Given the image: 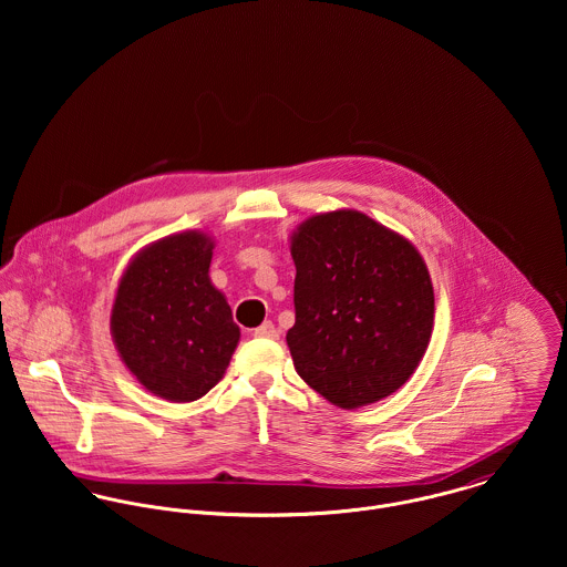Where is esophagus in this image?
<instances>
[{"instance_id": "1", "label": "esophagus", "mask_w": 567, "mask_h": 567, "mask_svg": "<svg viewBox=\"0 0 567 567\" xmlns=\"http://www.w3.org/2000/svg\"><path fill=\"white\" fill-rule=\"evenodd\" d=\"M255 336H257V338H277V327L270 323V321H266V323L259 324V327L255 329Z\"/></svg>"}]
</instances>
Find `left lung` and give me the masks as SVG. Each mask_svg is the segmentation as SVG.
Segmentation results:
<instances>
[{
  "label": "left lung",
  "mask_w": 567,
  "mask_h": 567,
  "mask_svg": "<svg viewBox=\"0 0 567 567\" xmlns=\"http://www.w3.org/2000/svg\"><path fill=\"white\" fill-rule=\"evenodd\" d=\"M301 380L353 410L402 389L434 327V290L414 244L355 209L310 216L290 236Z\"/></svg>",
  "instance_id": "left-lung-1"
}]
</instances>
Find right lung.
I'll list each match as a JSON object with an SVG mask.
<instances>
[{"instance_id": "right-lung-1", "label": "right lung", "mask_w": 567, "mask_h": 567, "mask_svg": "<svg viewBox=\"0 0 567 567\" xmlns=\"http://www.w3.org/2000/svg\"><path fill=\"white\" fill-rule=\"evenodd\" d=\"M214 238L183 231L144 246L120 277L111 336L153 395L196 402L225 375L240 342L225 295L209 279Z\"/></svg>"}]
</instances>
